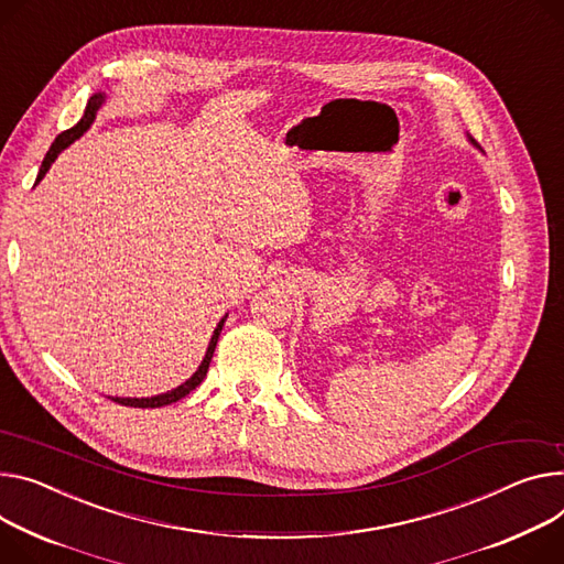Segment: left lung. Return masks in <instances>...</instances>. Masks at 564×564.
Listing matches in <instances>:
<instances>
[{
    "label": "left lung",
    "mask_w": 564,
    "mask_h": 564,
    "mask_svg": "<svg viewBox=\"0 0 564 564\" xmlns=\"http://www.w3.org/2000/svg\"><path fill=\"white\" fill-rule=\"evenodd\" d=\"M471 144H474V140H471Z\"/></svg>",
    "instance_id": "left-lung-1"
}]
</instances>
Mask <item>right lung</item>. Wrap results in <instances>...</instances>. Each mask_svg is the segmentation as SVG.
<instances>
[{
  "label": "right lung",
  "instance_id": "1",
  "mask_svg": "<svg viewBox=\"0 0 564 564\" xmlns=\"http://www.w3.org/2000/svg\"><path fill=\"white\" fill-rule=\"evenodd\" d=\"M104 101H106V95H104V93L93 95L90 101H88V106H85V112H83L80 121H78L76 126H72L69 131H63V133L54 140V144H52V149L47 151L45 160H42V166H40V173H37V183H40L42 176H45V173L50 171V166H52V162L58 158V153H61L63 149H67L74 140H78L85 131H88V128H90L93 121H95V117H97V110L101 108ZM226 318H228V316H224V318L219 321V325H216V329H214V334H212V338H209V345H207V352H205V357H203L198 370H196L185 383H181L178 388H173V391H166V393H162V395H155V398H110V400L117 402V404H121V406L158 409V406L173 404V402L183 400L185 395H189V393L194 391V388L205 379V375H207V368H209V361H212V355H214V348H216V340H219V334H221V329H224Z\"/></svg>",
  "mask_w": 564,
  "mask_h": 564
}]
</instances>
